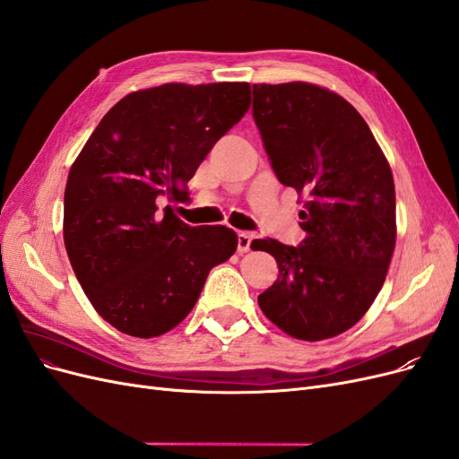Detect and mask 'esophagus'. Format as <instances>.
I'll list each match as a JSON object with an SVG mask.
<instances>
[{
    "mask_svg": "<svg viewBox=\"0 0 459 459\" xmlns=\"http://www.w3.org/2000/svg\"><path fill=\"white\" fill-rule=\"evenodd\" d=\"M251 243H253V233L241 231V233L238 235V253H239V255L247 253L248 248H251Z\"/></svg>",
    "mask_w": 459,
    "mask_h": 459,
    "instance_id": "esophagus-1",
    "label": "esophagus"
}]
</instances>
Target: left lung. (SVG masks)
I'll use <instances>...</instances> for the list:
<instances>
[{"instance_id":"obj_1","label":"left lung","mask_w":459,"mask_h":459,"mask_svg":"<svg viewBox=\"0 0 459 459\" xmlns=\"http://www.w3.org/2000/svg\"><path fill=\"white\" fill-rule=\"evenodd\" d=\"M253 117L277 179L304 197L299 247L255 239L280 268L258 304L300 341L337 337L381 290L396 243L394 179L358 110L308 82L253 84Z\"/></svg>"}]
</instances>
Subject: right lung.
<instances>
[{
  "label": "right lung",
  "mask_w": 459,
  "mask_h": 459,
  "mask_svg": "<svg viewBox=\"0 0 459 459\" xmlns=\"http://www.w3.org/2000/svg\"><path fill=\"white\" fill-rule=\"evenodd\" d=\"M251 107L247 82L162 84L108 110L68 172L63 238L91 307L132 337L174 329L206 275L238 248L226 226L191 228L159 199H187V182Z\"/></svg>",
  "instance_id": "right-lung-1"
}]
</instances>
